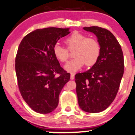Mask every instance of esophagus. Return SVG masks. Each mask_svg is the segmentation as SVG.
<instances>
[{
  "instance_id": "obj_1",
  "label": "esophagus",
  "mask_w": 135,
  "mask_h": 135,
  "mask_svg": "<svg viewBox=\"0 0 135 135\" xmlns=\"http://www.w3.org/2000/svg\"><path fill=\"white\" fill-rule=\"evenodd\" d=\"M74 78H75V75H74V74H71V75H70V79H74Z\"/></svg>"
}]
</instances>
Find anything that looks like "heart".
<instances>
[{
    "label": "heart",
    "mask_w": 135,
    "mask_h": 135,
    "mask_svg": "<svg viewBox=\"0 0 135 135\" xmlns=\"http://www.w3.org/2000/svg\"><path fill=\"white\" fill-rule=\"evenodd\" d=\"M67 49L59 44L53 47V54L59 61L65 63L69 57V51L73 52L74 58L65 66L68 72H74L79 70L85 64L87 66H93L98 60L101 51V47L97 40L87 38L84 34L74 31L65 40Z\"/></svg>",
    "instance_id": "heart-1"
}]
</instances>
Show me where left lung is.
<instances>
[{
    "mask_svg": "<svg viewBox=\"0 0 135 135\" xmlns=\"http://www.w3.org/2000/svg\"><path fill=\"white\" fill-rule=\"evenodd\" d=\"M83 29L97 36L101 51L90 70L75 75L78 103L84 112L99 113L116 97L124 74V56L117 40L108 29L97 26Z\"/></svg>",
    "mask_w": 135,
    "mask_h": 135,
    "instance_id": "obj_1",
    "label": "left lung"
}]
</instances>
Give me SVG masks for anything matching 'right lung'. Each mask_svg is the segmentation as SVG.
Listing matches in <instances>:
<instances>
[{
	"label": "right lung",
	"instance_id": "1",
	"mask_svg": "<svg viewBox=\"0 0 135 135\" xmlns=\"http://www.w3.org/2000/svg\"><path fill=\"white\" fill-rule=\"evenodd\" d=\"M69 29L47 27L27 34L19 45L15 57L18 86L22 98L32 110L47 114L54 111L59 95L70 79L53 54L57 41Z\"/></svg>",
	"mask_w": 135,
	"mask_h": 135
}]
</instances>
